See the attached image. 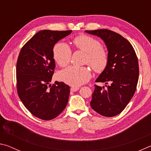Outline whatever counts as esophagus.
<instances>
[{"instance_id":"34e87169","label":"esophagus","mask_w":151,"mask_h":151,"mask_svg":"<svg viewBox=\"0 0 151 151\" xmlns=\"http://www.w3.org/2000/svg\"><path fill=\"white\" fill-rule=\"evenodd\" d=\"M78 89H79V87H74V86H73V87L70 88V91L76 92V91H77Z\"/></svg>"}]
</instances>
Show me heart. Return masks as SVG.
<instances>
[{
    "mask_svg": "<svg viewBox=\"0 0 151 151\" xmlns=\"http://www.w3.org/2000/svg\"><path fill=\"white\" fill-rule=\"evenodd\" d=\"M75 47L86 53V63H88L96 73H101L106 68L109 63L108 52L101 47V42L91 36L81 35L73 39ZM72 51L67 44L60 42L53 48V57L58 65L66 66L70 63ZM91 71L86 66H70L60 71L58 78L73 86H79L90 80Z\"/></svg>",
    "mask_w": 151,
    "mask_h": 151,
    "instance_id": "heart-1",
    "label": "heart"
}]
</instances>
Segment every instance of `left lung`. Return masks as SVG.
Wrapping results in <instances>:
<instances>
[{
	"instance_id": "obj_1",
	"label": "left lung",
	"mask_w": 151,
	"mask_h": 151,
	"mask_svg": "<svg viewBox=\"0 0 151 151\" xmlns=\"http://www.w3.org/2000/svg\"><path fill=\"white\" fill-rule=\"evenodd\" d=\"M100 37L108 50L109 63L96 82L105 86L94 85L91 106L104 116L121 113L131 100L137 88L139 68L133 47L121 35L108 29L85 30Z\"/></svg>"
}]
</instances>
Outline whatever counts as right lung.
Returning <instances> with one entry per match:
<instances>
[{
  "label": "right lung",
  "instance_id": "1",
  "mask_svg": "<svg viewBox=\"0 0 151 151\" xmlns=\"http://www.w3.org/2000/svg\"><path fill=\"white\" fill-rule=\"evenodd\" d=\"M72 30H43L33 36L20 50L17 63V93L24 106L36 117L55 119L67 105L69 86L50 82L55 68L53 48Z\"/></svg>",
  "mask_w": 151,
  "mask_h": 151
}]
</instances>
